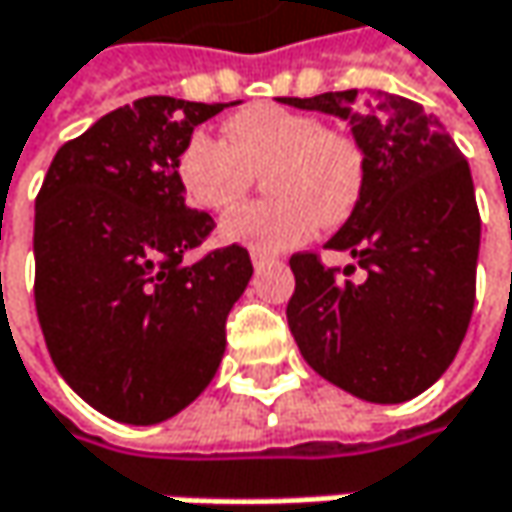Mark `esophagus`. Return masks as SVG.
Wrapping results in <instances>:
<instances>
[{"label": "esophagus", "instance_id": "esophagus-1", "mask_svg": "<svg viewBox=\"0 0 512 512\" xmlns=\"http://www.w3.org/2000/svg\"><path fill=\"white\" fill-rule=\"evenodd\" d=\"M252 263H255V266H266V263H275V257L260 252V249H252Z\"/></svg>", "mask_w": 512, "mask_h": 512}]
</instances>
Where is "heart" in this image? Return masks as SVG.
<instances>
[{
	"mask_svg": "<svg viewBox=\"0 0 512 512\" xmlns=\"http://www.w3.org/2000/svg\"><path fill=\"white\" fill-rule=\"evenodd\" d=\"M269 199L234 210L219 234L263 252L310 240L319 225L349 216L363 190L357 140L313 114L252 105L222 125V137L196 131L175 158V181L205 213L231 210L263 172Z\"/></svg>",
	"mask_w": 512,
	"mask_h": 512,
	"instance_id": "heart-1",
	"label": "heart"
}]
</instances>
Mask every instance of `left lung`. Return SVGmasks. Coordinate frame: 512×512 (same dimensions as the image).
Returning a JSON list of instances; mask_svg holds the SVG:
<instances>
[{"label": "left lung", "mask_w": 512, "mask_h": 512, "mask_svg": "<svg viewBox=\"0 0 512 512\" xmlns=\"http://www.w3.org/2000/svg\"><path fill=\"white\" fill-rule=\"evenodd\" d=\"M357 90L281 102L351 122L363 190L328 249L366 269L351 281L316 252L290 257L287 322L302 357L331 384L375 404L425 393L451 366L472 307L481 213L469 163L413 99L351 111Z\"/></svg>", "instance_id": "1"}]
</instances>
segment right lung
Returning <instances> with one entry per match:
<instances>
[{
    "mask_svg": "<svg viewBox=\"0 0 512 512\" xmlns=\"http://www.w3.org/2000/svg\"><path fill=\"white\" fill-rule=\"evenodd\" d=\"M225 105L146 96L64 143L34 208V304L52 363L125 425H158L210 384L252 278L243 246L184 263L213 231L175 158Z\"/></svg>",
    "mask_w": 512,
    "mask_h": 512,
    "instance_id": "right-lung-1",
    "label": "right lung"
}]
</instances>
